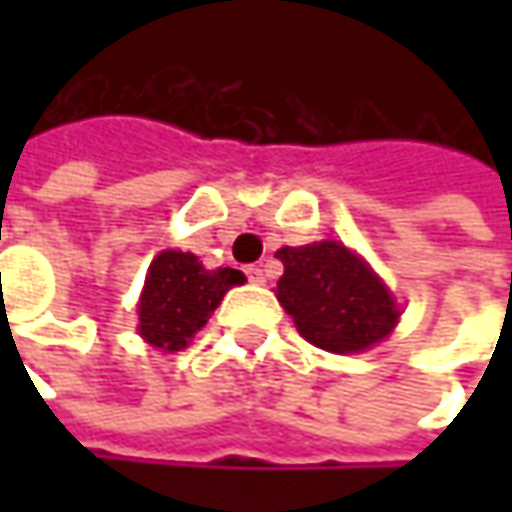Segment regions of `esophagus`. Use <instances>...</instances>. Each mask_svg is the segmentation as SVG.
Listing matches in <instances>:
<instances>
[{
	"label": "esophagus",
	"instance_id": "34e87169",
	"mask_svg": "<svg viewBox=\"0 0 512 512\" xmlns=\"http://www.w3.org/2000/svg\"><path fill=\"white\" fill-rule=\"evenodd\" d=\"M245 273H247V279H250L253 285H262V282H265V273H262V267H259V265H247Z\"/></svg>",
	"mask_w": 512,
	"mask_h": 512
}]
</instances>
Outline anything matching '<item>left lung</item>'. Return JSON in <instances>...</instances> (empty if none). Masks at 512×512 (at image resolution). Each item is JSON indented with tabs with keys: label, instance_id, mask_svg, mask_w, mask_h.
Here are the masks:
<instances>
[{
	"label": "left lung",
	"instance_id": "8db88e82",
	"mask_svg": "<svg viewBox=\"0 0 512 512\" xmlns=\"http://www.w3.org/2000/svg\"><path fill=\"white\" fill-rule=\"evenodd\" d=\"M285 276L279 302L307 342L330 353H359L382 342L399 319V307L379 276L339 242L282 247Z\"/></svg>",
	"mask_w": 512,
	"mask_h": 512
}]
</instances>
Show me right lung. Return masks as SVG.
I'll return each mask as SVG.
<instances>
[{
  "mask_svg": "<svg viewBox=\"0 0 512 512\" xmlns=\"http://www.w3.org/2000/svg\"><path fill=\"white\" fill-rule=\"evenodd\" d=\"M245 276L233 267L205 270L199 256L165 250L153 259L139 299V333L153 347L182 350L190 336L205 327L222 296Z\"/></svg>",
  "mask_w": 512,
  "mask_h": 512,
  "instance_id": "add662e5",
  "label": "right lung"
}]
</instances>
